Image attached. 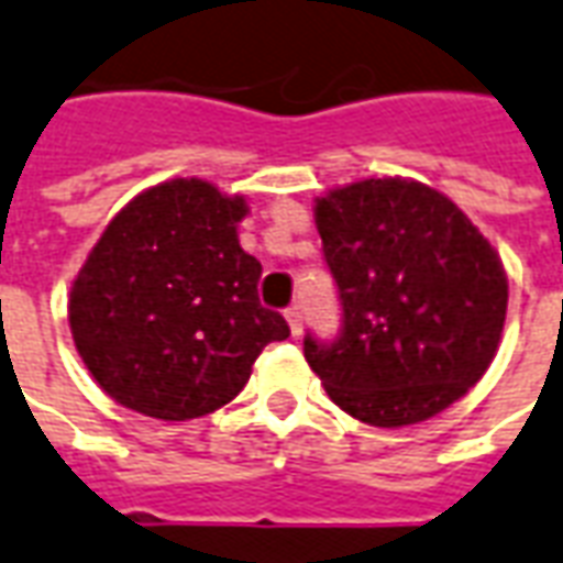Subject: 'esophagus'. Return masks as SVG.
Wrapping results in <instances>:
<instances>
[{
	"mask_svg": "<svg viewBox=\"0 0 563 563\" xmlns=\"http://www.w3.org/2000/svg\"><path fill=\"white\" fill-rule=\"evenodd\" d=\"M285 318H288L290 324V333H294V339L302 336V312L297 309V306H290L288 312H285Z\"/></svg>",
	"mask_w": 563,
	"mask_h": 563,
	"instance_id": "34e87169",
	"label": "esophagus"
}]
</instances>
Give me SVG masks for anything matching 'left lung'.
Masks as SVG:
<instances>
[{"instance_id":"left-lung-1","label":"left lung","mask_w":563,"mask_h":563,"mask_svg":"<svg viewBox=\"0 0 563 563\" xmlns=\"http://www.w3.org/2000/svg\"><path fill=\"white\" fill-rule=\"evenodd\" d=\"M342 302L333 342L302 352L330 400L373 428L428 421L492 366L506 321L504 263L440 190L364 178L314 202Z\"/></svg>"}]
</instances>
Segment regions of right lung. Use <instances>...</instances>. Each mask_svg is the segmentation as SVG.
I'll list each match as a JSON object with an SVG mask.
<instances>
[{
	"label": "right lung",
	"instance_id": "1",
	"mask_svg": "<svg viewBox=\"0 0 563 563\" xmlns=\"http://www.w3.org/2000/svg\"><path fill=\"white\" fill-rule=\"evenodd\" d=\"M242 197L173 178L126 202L71 282L69 327L111 400L161 421L236 397L288 321L263 309L261 263L242 251Z\"/></svg>",
	"mask_w": 563,
	"mask_h": 563
}]
</instances>
